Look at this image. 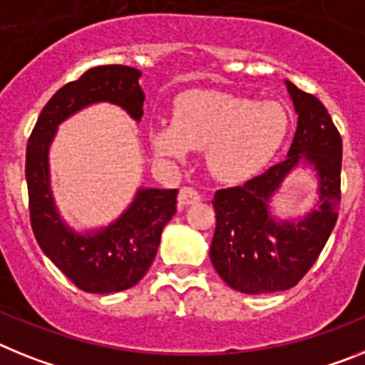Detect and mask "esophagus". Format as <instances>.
Wrapping results in <instances>:
<instances>
[{
    "instance_id": "esophagus-1",
    "label": "esophagus",
    "mask_w": 365,
    "mask_h": 365,
    "mask_svg": "<svg viewBox=\"0 0 365 365\" xmlns=\"http://www.w3.org/2000/svg\"><path fill=\"white\" fill-rule=\"evenodd\" d=\"M197 201H201V195H199V192L195 188H192V186H185V188L179 190V195H177V203H179L180 208L188 207V205L197 203Z\"/></svg>"
}]
</instances>
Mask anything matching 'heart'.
I'll list each match as a JSON object with an SVG mask.
<instances>
[{
  "label": "heart",
  "mask_w": 365,
  "mask_h": 365,
  "mask_svg": "<svg viewBox=\"0 0 365 365\" xmlns=\"http://www.w3.org/2000/svg\"><path fill=\"white\" fill-rule=\"evenodd\" d=\"M288 116L277 101L235 93L199 92L179 101L175 120L153 127L151 144L168 158L207 149V164L220 180L236 182L262 170L284 142Z\"/></svg>",
  "instance_id": "obj_1"
}]
</instances>
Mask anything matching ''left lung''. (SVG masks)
<instances>
[{"label": "left lung", "mask_w": 365, "mask_h": 365, "mask_svg": "<svg viewBox=\"0 0 365 365\" xmlns=\"http://www.w3.org/2000/svg\"><path fill=\"white\" fill-rule=\"evenodd\" d=\"M297 112L288 158L242 186L217 190L216 232L210 260L217 275L242 294H273L294 288L314 266L338 220L341 136L316 96L286 81ZM301 161L317 170L320 208L299 222H277L269 197Z\"/></svg>", "instance_id": "1"}]
</instances>
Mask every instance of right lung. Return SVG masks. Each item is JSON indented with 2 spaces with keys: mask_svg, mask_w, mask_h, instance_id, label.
<instances>
[{
  "mask_svg": "<svg viewBox=\"0 0 365 365\" xmlns=\"http://www.w3.org/2000/svg\"><path fill=\"white\" fill-rule=\"evenodd\" d=\"M142 71L123 64L98 66L57 90L40 112L27 142L26 179L34 238L46 257L79 289L112 294L135 286L155 260L162 229L177 210V190L140 188L135 201L105 229L79 235L58 216L49 185L48 151L62 121L92 103L108 101L140 121Z\"/></svg>",
  "mask_w": 365,
  "mask_h": 365,
  "instance_id": "right-lung-1",
  "label": "right lung"
}]
</instances>
